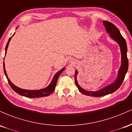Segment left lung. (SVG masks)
<instances>
[{
  "label": "left lung",
  "mask_w": 132,
  "mask_h": 132,
  "mask_svg": "<svg viewBox=\"0 0 132 132\" xmlns=\"http://www.w3.org/2000/svg\"><path fill=\"white\" fill-rule=\"evenodd\" d=\"M103 24L105 27L106 31L110 35V38H112L115 42L119 44L121 51V66L118 71L117 77L116 81L109 85L105 86L104 88L96 90V91H88L79 85L76 78L77 75H78V71L76 70L75 76L76 85L82 94L89 95V96L91 95L93 97H102L116 91L122 85V82L123 81L128 68V61L127 56V46L125 39L120 34L119 30L113 23L104 20Z\"/></svg>",
  "instance_id": "8db88e82"
}]
</instances>
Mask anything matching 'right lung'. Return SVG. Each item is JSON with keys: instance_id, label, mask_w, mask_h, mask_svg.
Wrapping results in <instances>:
<instances>
[{"instance_id": "1", "label": "right lung", "mask_w": 132, "mask_h": 132, "mask_svg": "<svg viewBox=\"0 0 132 132\" xmlns=\"http://www.w3.org/2000/svg\"><path fill=\"white\" fill-rule=\"evenodd\" d=\"M18 28V27H16V28ZM13 35L11 37L9 38V40L7 42V45H6L5 47V55H6V53H7V48H8L9 45V42H10V40H11L12 37H13V35ZM65 68H63V69H61V70H60L58 72H57L55 74L53 78L52 81L50 82V84H49L45 88L42 89H38V90H27V89H21L20 87H17V86H15L14 84L10 81V80L9 79L8 76H7V72H6L5 68V63L4 62V73H5V75L7 78V80H8L9 84H10V87H12V89L14 90L15 92H16V93L19 94V95H22V96H25L27 97H30V98H38V97H45V96H48V95H50L51 94H52L53 92H54V89H55V87L57 83V79H58L60 75H61V73L63 72V71L64 70Z\"/></svg>"}]
</instances>
